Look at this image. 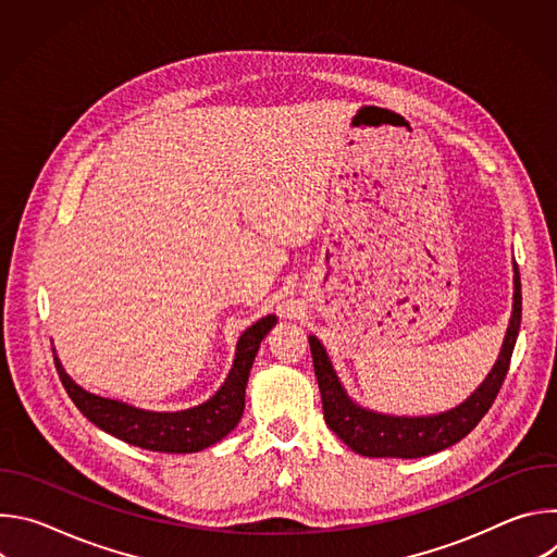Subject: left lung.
Returning a JSON list of instances; mask_svg holds the SVG:
<instances>
[{"label": "left lung", "instance_id": "8db88e82", "mask_svg": "<svg viewBox=\"0 0 557 557\" xmlns=\"http://www.w3.org/2000/svg\"><path fill=\"white\" fill-rule=\"evenodd\" d=\"M522 320L520 271L513 264V310L509 329L487 379L460 406L432 417H389L357 406L344 389L329 352L317 337H308L312 366L322 392L326 425L357 454L370 458H421L465 438L490 412L509 370Z\"/></svg>", "mask_w": 557, "mask_h": 557}]
</instances>
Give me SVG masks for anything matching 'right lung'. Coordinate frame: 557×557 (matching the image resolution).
<instances>
[{"label":"right lung","mask_w":557,"mask_h":557,"mask_svg":"<svg viewBox=\"0 0 557 557\" xmlns=\"http://www.w3.org/2000/svg\"><path fill=\"white\" fill-rule=\"evenodd\" d=\"M275 322V314H267L251 329H247L240 342H237L233 368L222 387L209 401L181 412H149L123 401L106 399V396L92 394L82 385H76L57 357L54 366L72 404L103 432L149 451L189 454L218 443L243 419L245 389L253 359Z\"/></svg>","instance_id":"obj_1"}]
</instances>
